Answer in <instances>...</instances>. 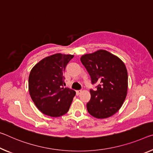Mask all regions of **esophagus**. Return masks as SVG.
Returning a JSON list of instances; mask_svg holds the SVG:
<instances>
[{"mask_svg":"<svg viewBox=\"0 0 153 153\" xmlns=\"http://www.w3.org/2000/svg\"><path fill=\"white\" fill-rule=\"evenodd\" d=\"M82 93V91L81 90H78V91H76V94L77 95H79V94Z\"/></svg>","mask_w":153,"mask_h":153,"instance_id":"1","label":"esophagus"}]
</instances>
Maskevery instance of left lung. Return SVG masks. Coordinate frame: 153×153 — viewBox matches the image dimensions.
I'll return each mask as SVG.
<instances>
[{
  "label": "left lung",
  "mask_w": 153,
  "mask_h": 153,
  "mask_svg": "<svg viewBox=\"0 0 153 153\" xmlns=\"http://www.w3.org/2000/svg\"><path fill=\"white\" fill-rule=\"evenodd\" d=\"M80 60L97 89L90 90L91 97L86 104L90 114L97 118L110 117L119 110L127 96L128 75L119 58L100 50L83 55Z\"/></svg>",
  "instance_id": "obj_1"
}]
</instances>
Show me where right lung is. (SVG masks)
I'll list each match as a JSON object with an SVG mask.
<instances>
[{
	"label": "right lung",
	"mask_w": 153,
	"mask_h": 153,
	"mask_svg": "<svg viewBox=\"0 0 153 153\" xmlns=\"http://www.w3.org/2000/svg\"><path fill=\"white\" fill-rule=\"evenodd\" d=\"M74 56L56 54L46 57L34 67L28 77L31 99L43 114L59 117L66 114L76 94L65 87V68Z\"/></svg>",
	"instance_id": "obj_1"
}]
</instances>
